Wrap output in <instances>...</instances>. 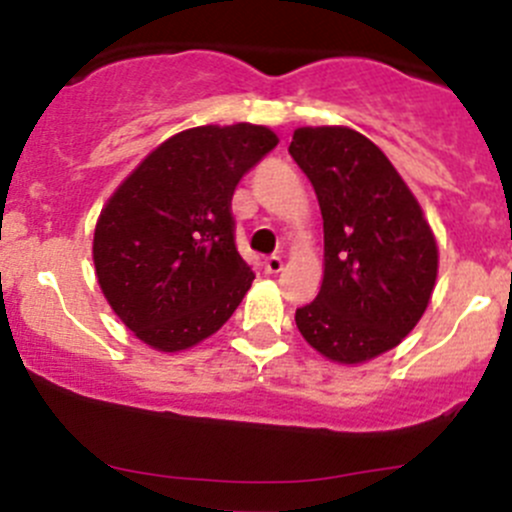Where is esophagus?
Returning a JSON list of instances; mask_svg holds the SVG:
<instances>
[{
  "mask_svg": "<svg viewBox=\"0 0 512 512\" xmlns=\"http://www.w3.org/2000/svg\"><path fill=\"white\" fill-rule=\"evenodd\" d=\"M280 270H282V257L280 255L265 257V272L275 275V272H280Z\"/></svg>",
  "mask_w": 512,
  "mask_h": 512,
  "instance_id": "1",
  "label": "esophagus"
}]
</instances>
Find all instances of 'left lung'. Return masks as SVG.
I'll return each instance as SVG.
<instances>
[{
	"label": "left lung",
	"mask_w": 512,
	"mask_h": 512,
	"mask_svg": "<svg viewBox=\"0 0 512 512\" xmlns=\"http://www.w3.org/2000/svg\"><path fill=\"white\" fill-rule=\"evenodd\" d=\"M290 155L315 187L325 230L320 292L297 307L307 342L345 365L400 345L438 277V245L390 160L347 127H300Z\"/></svg>",
	"instance_id": "8db88e82"
}]
</instances>
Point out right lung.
Wrapping results in <instances>:
<instances>
[{"label":"right lung","mask_w":512,"mask_h":512,"mask_svg":"<svg viewBox=\"0 0 512 512\" xmlns=\"http://www.w3.org/2000/svg\"><path fill=\"white\" fill-rule=\"evenodd\" d=\"M275 147L262 124L185 130L109 197L94 230V267L112 310L142 342L187 350L237 310L255 272L237 252L232 195Z\"/></svg>","instance_id":"add662e5"}]
</instances>
